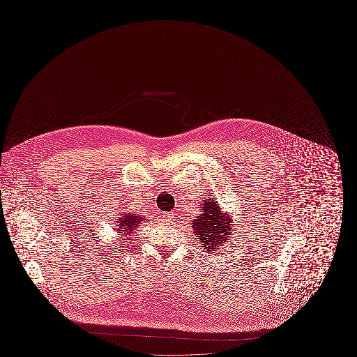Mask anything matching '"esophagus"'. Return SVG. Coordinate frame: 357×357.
<instances>
[{"mask_svg":"<svg viewBox=\"0 0 357 357\" xmlns=\"http://www.w3.org/2000/svg\"><path fill=\"white\" fill-rule=\"evenodd\" d=\"M175 218H176V217H175V214L169 213V214H165V215H163V222H165V223H169V225H171L172 222L175 221Z\"/></svg>","mask_w":357,"mask_h":357,"instance_id":"34e87169","label":"esophagus"}]
</instances>
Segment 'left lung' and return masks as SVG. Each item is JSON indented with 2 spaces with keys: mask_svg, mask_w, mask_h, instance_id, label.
I'll use <instances>...</instances> for the list:
<instances>
[{
  "mask_svg": "<svg viewBox=\"0 0 357 357\" xmlns=\"http://www.w3.org/2000/svg\"><path fill=\"white\" fill-rule=\"evenodd\" d=\"M204 213L199 215L198 220H195L192 226L195 236L198 241L204 243V249H208L207 252H215V249H220L222 243L226 242V239L230 236L233 220H229L227 215H223L218 207V202L215 199H206L204 207Z\"/></svg>",
  "mask_w": 357,
  "mask_h": 357,
  "instance_id": "obj_1",
  "label": "left lung"
}]
</instances>
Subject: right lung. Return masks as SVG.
Masks as SVG:
<instances>
[{"label":"right lung","instance_id":"1","mask_svg":"<svg viewBox=\"0 0 357 357\" xmlns=\"http://www.w3.org/2000/svg\"><path fill=\"white\" fill-rule=\"evenodd\" d=\"M140 221H144V220L142 217H136L135 214L127 213L124 215H120L119 221H116V227L123 234L131 236V233L139 226Z\"/></svg>","mask_w":357,"mask_h":357}]
</instances>
